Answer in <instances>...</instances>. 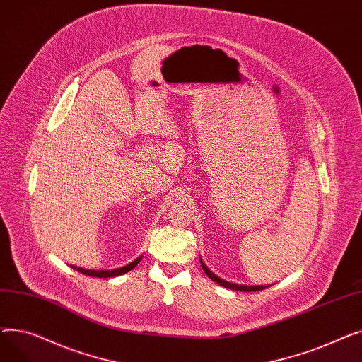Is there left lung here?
Here are the masks:
<instances>
[{
    "label": "left lung",
    "instance_id": "8db88e82",
    "mask_svg": "<svg viewBox=\"0 0 362 362\" xmlns=\"http://www.w3.org/2000/svg\"><path fill=\"white\" fill-rule=\"evenodd\" d=\"M201 265H202V269H204V272H205V274L210 277L211 280H214V281H217L220 286H224V288H227V289H233V291H240V292H255V291H261V289H264L262 286H239V284H233V283H229V281H224V280H221L220 277H217L216 274H213L210 270L206 269V265L201 261Z\"/></svg>",
    "mask_w": 362,
    "mask_h": 362
}]
</instances>
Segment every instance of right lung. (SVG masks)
Masks as SVG:
<instances>
[{"label": "right lung", "instance_id": "add662e5", "mask_svg": "<svg viewBox=\"0 0 362 362\" xmlns=\"http://www.w3.org/2000/svg\"><path fill=\"white\" fill-rule=\"evenodd\" d=\"M139 261H141V257L138 258V259H135L133 262H130V264H127V265H124V267H122V269H117V270H98V272H95V270H85V269H78V267H73V269H76L78 270L79 273H82V274H85V276H92V277H100V279H107V277H116V276H122V274H124V273H127V272H130L132 269H135L136 265L139 264Z\"/></svg>", "mask_w": 362, "mask_h": 362}]
</instances>
